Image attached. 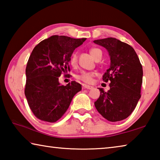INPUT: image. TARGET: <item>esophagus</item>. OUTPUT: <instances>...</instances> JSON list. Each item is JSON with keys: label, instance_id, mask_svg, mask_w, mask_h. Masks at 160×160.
Wrapping results in <instances>:
<instances>
[{"label": "esophagus", "instance_id": "obj_1", "mask_svg": "<svg viewBox=\"0 0 160 160\" xmlns=\"http://www.w3.org/2000/svg\"><path fill=\"white\" fill-rule=\"evenodd\" d=\"M82 88L83 89H88V90H90V89H92V86L86 85V84H82Z\"/></svg>", "mask_w": 160, "mask_h": 160}]
</instances>
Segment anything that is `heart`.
I'll list each match as a JSON object with an SVG mask.
<instances>
[{"mask_svg": "<svg viewBox=\"0 0 160 160\" xmlns=\"http://www.w3.org/2000/svg\"><path fill=\"white\" fill-rule=\"evenodd\" d=\"M90 53L94 59H97L99 56H101L102 54V51L100 50L99 48H92L90 50ZM76 63H77V56L76 54L74 53L73 55L72 56L71 58H70V64H71L72 66H74V65L76 64ZM94 75H95V73L93 72L82 71L80 73V75H78V78L80 80L82 81V82H85L87 83H90L92 81Z\"/></svg>", "mask_w": 160, "mask_h": 160, "instance_id": "heart-1", "label": "heart"}]
</instances>
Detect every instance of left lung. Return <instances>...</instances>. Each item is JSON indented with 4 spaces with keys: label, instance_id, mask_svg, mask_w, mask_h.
<instances>
[{
    "label": "left lung",
    "instance_id": "obj_1",
    "mask_svg": "<svg viewBox=\"0 0 160 160\" xmlns=\"http://www.w3.org/2000/svg\"><path fill=\"white\" fill-rule=\"evenodd\" d=\"M110 56V67L103 81L110 82L109 90L99 88L100 96L94 102L97 110L107 120L116 122L131 114L141 97L142 67L133 48L116 38L94 40Z\"/></svg>",
    "mask_w": 160,
    "mask_h": 160
}]
</instances>
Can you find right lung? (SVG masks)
Instances as JSON below:
<instances>
[{
    "mask_svg": "<svg viewBox=\"0 0 160 160\" xmlns=\"http://www.w3.org/2000/svg\"><path fill=\"white\" fill-rule=\"evenodd\" d=\"M85 40L53 35L34 48L26 67L25 94L37 118L57 121L68 109L75 94L82 90L75 81L61 85L58 78L70 70L72 53Z\"/></svg>",
    "mask_w": 160,
    "mask_h": 160,
    "instance_id": "1",
    "label": "right lung"
}]
</instances>
